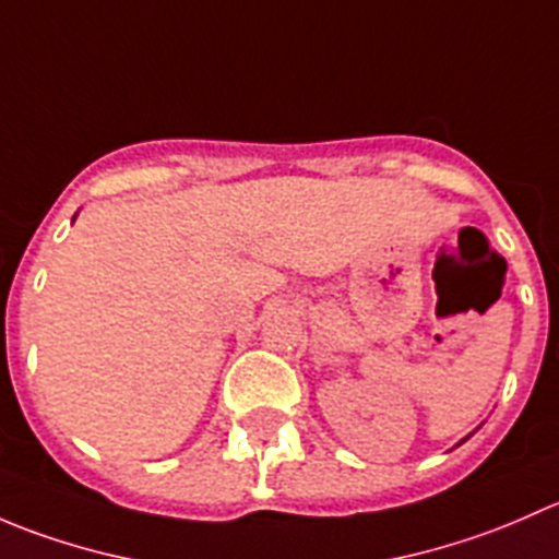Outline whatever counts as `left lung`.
I'll return each instance as SVG.
<instances>
[{"label":"left lung","mask_w":559,"mask_h":559,"mask_svg":"<svg viewBox=\"0 0 559 559\" xmlns=\"http://www.w3.org/2000/svg\"><path fill=\"white\" fill-rule=\"evenodd\" d=\"M462 441H465V438H462ZM462 441H460V443H462ZM460 443H456V447H460Z\"/></svg>","instance_id":"left-lung-1"}]
</instances>
